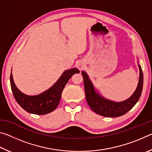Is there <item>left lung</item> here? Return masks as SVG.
Segmentation results:
<instances>
[{"label": "left lung", "instance_id": "8db88e82", "mask_svg": "<svg viewBox=\"0 0 152 152\" xmlns=\"http://www.w3.org/2000/svg\"><path fill=\"white\" fill-rule=\"evenodd\" d=\"M139 68H140V80L135 92L129 99L120 102L109 101L96 93L88 75L84 71H82V74L84 78L86 101L91 109L97 114L107 117L122 116L132 109L140 99L143 88V72L140 66H139Z\"/></svg>", "mask_w": 152, "mask_h": 152}]
</instances>
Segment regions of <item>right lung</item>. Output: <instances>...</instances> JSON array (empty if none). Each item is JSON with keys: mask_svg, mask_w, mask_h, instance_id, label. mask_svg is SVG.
<instances>
[{"mask_svg": "<svg viewBox=\"0 0 152 152\" xmlns=\"http://www.w3.org/2000/svg\"><path fill=\"white\" fill-rule=\"evenodd\" d=\"M79 72L76 68L65 71L54 85L48 91L35 96H28L22 93L15 86L11 73L10 81L12 94L18 104L28 113L35 115L48 114L57 108L60 101L61 92L67 82L73 74Z\"/></svg>", "mask_w": 152, "mask_h": 152, "instance_id": "1", "label": "right lung"}]
</instances>
